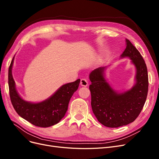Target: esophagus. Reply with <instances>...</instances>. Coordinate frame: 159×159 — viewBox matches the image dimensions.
Masks as SVG:
<instances>
[{"instance_id":"34e87169","label":"esophagus","mask_w":159,"mask_h":159,"mask_svg":"<svg viewBox=\"0 0 159 159\" xmlns=\"http://www.w3.org/2000/svg\"><path fill=\"white\" fill-rule=\"evenodd\" d=\"M88 84V80L86 79H80V85L82 86H87Z\"/></svg>"}]
</instances>
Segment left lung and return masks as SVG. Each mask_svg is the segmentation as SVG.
Returning a JSON list of instances; mask_svg holds the SVG:
<instances>
[{
    "mask_svg": "<svg viewBox=\"0 0 159 159\" xmlns=\"http://www.w3.org/2000/svg\"><path fill=\"white\" fill-rule=\"evenodd\" d=\"M126 45L121 57H129L136 67V83L132 88L123 93L116 92L105 78V67L95 69L89 75L93 112L99 122L107 127L116 128L133 122L147 98L149 84L146 64L140 52L127 39Z\"/></svg>",
    "mask_w": 159,
    "mask_h": 159,
    "instance_id": "obj_1",
    "label": "left lung"
}]
</instances>
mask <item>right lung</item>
Returning a JSON list of instances; mask_svg holds the SVG:
<instances>
[{"label":"right lung","instance_id":"right-lung-1","mask_svg":"<svg viewBox=\"0 0 159 159\" xmlns=\"http://www.w3.org/2000/svg\"><path fill=\"white\" fill-rule=\"evenodd\" d=\"M13 60L14 57L9 67L8 85L11 102L16 112L37 127H48L58 123L65 116L69 102L77 90L80 80L61 86L49 98L42 102H30L23 100L16 90L11 73Z\"/></svg>","mask_w":159,"mask_h":159}]
</instances>
